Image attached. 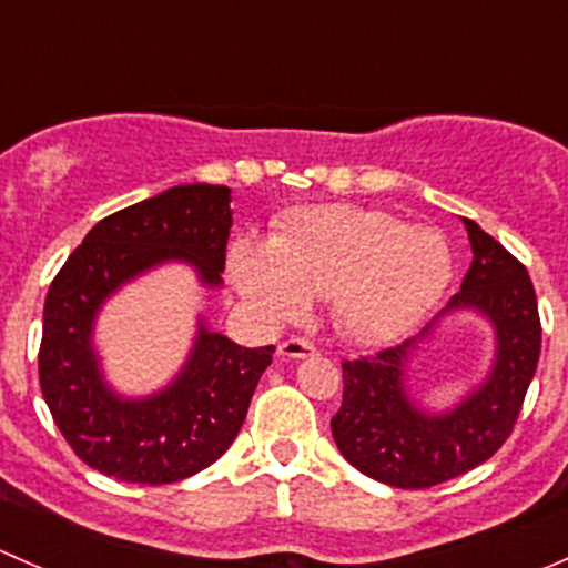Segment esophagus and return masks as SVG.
Listing matches in <instances>:
<instances>
[{
  "instance_id": "34e87169",
  "label": "esophagus",
  "mask_w": 568,
  "mask_h": 568,
  "mask_svg": "<svg viewBox=\"0 0 568 568\" xmlns=\"http://www.w3.org/2000/svg\"><path fill=\"white\" fill-rule=\"evenodd\" d=\"M277 352L280 357L302 359V357H313V354H316V346H313L311 341H305V337H288V341L280 343Z\"/></svg>"
}]
</instances>
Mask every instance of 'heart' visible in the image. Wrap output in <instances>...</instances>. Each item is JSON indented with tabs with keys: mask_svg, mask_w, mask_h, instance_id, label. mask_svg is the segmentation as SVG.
<instances>
[{
	"mask_svg": "<svg viewBox=\"0 0 568 568\" xmlns=\"http://www.w3.org/2000/svg\"><path fill=\"white\" fill-rule=\"evenodd\" d=\"M450 272L437 233L359 205L294 211L272 242L239 239L231 250L233 283L263 324H296L311 300H332L343 335L368 346L409 332L445 294Z\"/></svg>",
	"mask_w": 568,
	"mask_h": 568,
	"instance_id": "b5f03b06",
	"label": "heart"
}]
</instances>
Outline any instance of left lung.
Instances as JSON below:
<instances>
[{
  "label": "left lung",
  "instance_id": "8db88e82",
  "mask_svg": "<svg viewBox=\"0 0 568 568\" xmlns=\"http://www.w3.org/2000/svg\"><path fill=\"white\" fill-rule=\"evenodd\" d=\"M473 263L450 310H475L496 326V365L487 382L445 416L417 410L403 390L405 357L420 336L343 363V404L332 437L352 467L398 489H428L478 467L511 437L538 354L541 321L530 274L497 239L464 220ZM438 317V316H437Z\"/></svg>",
  "mask_w": 568,
  "mask_h": 568
}]
</instances>
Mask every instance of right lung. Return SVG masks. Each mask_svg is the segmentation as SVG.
I'll return each instance as SVG.
<instances>
[{"instance_id":"add662e5","label":"right lung","mask_w":568,"mask_h":568,"mask_svg":"<svg viewBox=\"0 0 568 568\" xmlns=\"http://www.w3.org/2000/svg\"><path fill=\"white\" fill-rule=\"evenodd\" d=\"M231 189L183 183L114 211L51 280L38 352L40 390L73 454L129 484H175L214 464L247 417L274 346L244 348L200 324L186 365L151 398H120L90 346L109 294L164 261H186L220 285L231 236Z\"/></svg>"}]
</instances>
